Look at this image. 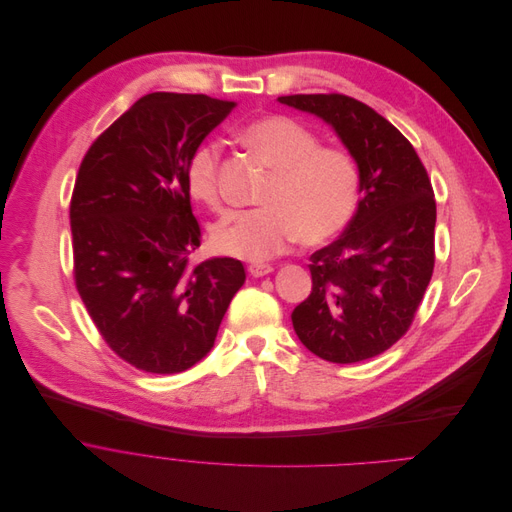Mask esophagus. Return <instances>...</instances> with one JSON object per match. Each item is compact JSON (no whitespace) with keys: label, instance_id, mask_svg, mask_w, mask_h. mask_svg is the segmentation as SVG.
I'll return each instance as SVG.
<instances>
[{"label":"esophagus","instance_id":"obj_1","mask_svg":"<svg viewBox=\"0 0 512 512\" xmlns=\"http://www.w3.org/2000/svg\"><path fill=\"white\" fill-rule=\"evenodd\" d=\"M274 268L270 266V264H264V262H256V264H250L248 266V272H250V276H254V278H260V276H266V274H270Z\"/></svg>","mask_w":512,"mask_h":512}]
</instances>
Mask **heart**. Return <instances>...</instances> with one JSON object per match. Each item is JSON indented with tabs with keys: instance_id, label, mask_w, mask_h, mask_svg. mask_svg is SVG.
Here are the masks:
<instances>
[{
	"instance_id": "heart-1",
	"label": "heart",
	"mask_w": 512,
	"mask_h": 512,
	"mask_svg": "<svg viewBox=\"0 0 512 512\" xmlns=\"http://www.w3.org/2000/svg\"><path fill=\"white\" fill-rule=\"evenodd\" d=\"M238 139L274 171L256 210H232L212 226L216 252L260 262L284 252L294 240L319 246L335 238L353 218L359 199V167L337 147L286 115H268L246 123ZM222 149L216 141L197 145L185 163V187L191 199L218 208Z\"/></svg>"
}]
</instances>
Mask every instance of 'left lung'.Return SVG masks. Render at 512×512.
<instances>
[{"instance_id":"8db88e82","label":"left lung","mask_w":512,"mask_h":512,"mask_svg":"<svg viewBox=\"0 0 512 512\" xmlns=\"http://www.w3.org/2000/svg\"><path fill=\"white\" fill-rule=\"evenodd\" d=\"M327 121L357 161L361 199L339 240L311 256L313 290L292 311L302 345L331 363L381 355L412 327L436 252V199L414 145L347 94L278 96Z\"/></svg>"}]
</instances>
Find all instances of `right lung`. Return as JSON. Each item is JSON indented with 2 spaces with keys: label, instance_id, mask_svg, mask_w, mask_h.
Listing matches in <instances>:
<instances>
[{
  "label": "right lung",
  "instance_id": "obj_1",
  "mask_svg": "<svg viewBox=\"0 0 512 512\" xmlns=\"http://www.w3.org/2000/svg\"><path fill=\"white\" fill-rule=\"evenodd\" d=\"M236 107L206 94L139 98L86 151L70 199L74 282L105 343L157 375L214 347L246 280L240 260L191 262L201 228L185 163Z\"/></svg>",
  "mask_w": 512,
  "mask_h": 512
}]
</instances>
